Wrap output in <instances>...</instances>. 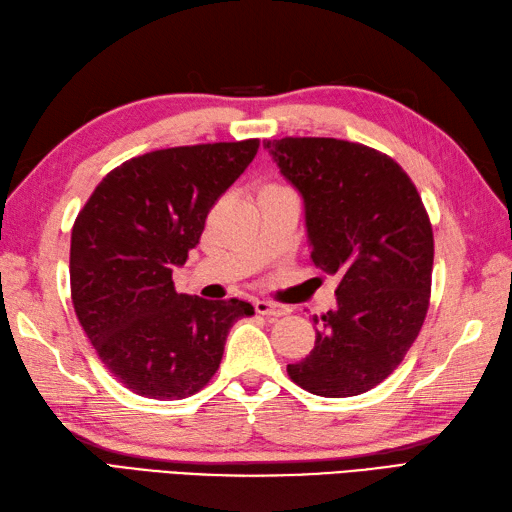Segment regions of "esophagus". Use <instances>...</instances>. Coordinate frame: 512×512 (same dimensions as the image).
<instances>
[{
  "mask_svg": "<svg viewBox=\"0 0 512 512\" xmlns=\"http://www.w3.org/2000/svg\"><path fill=\"white\" fill-rule=\"evenodd\" d=\"M255 310L261 316H268V318H279L285 316L290 312V307L285 305H277V303H270V301H255Z\"/></svg>",
  "mask_w": 512,
  "mask_h": 512,
  "instance_id": "1",
  "label": "esophagus"
}]
</instances>
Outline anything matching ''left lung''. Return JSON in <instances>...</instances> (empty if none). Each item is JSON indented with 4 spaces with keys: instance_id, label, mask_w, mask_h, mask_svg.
I'll list each match as a JSON object with an SVG mask.
<instances>
[{
    "instance_id": "8db88e82",
    "label": "left lung",
    "mask_w": 512,
    "mask_h": 512,
    "mask_svg": "<svg viewBox=\"0 0 512 512\" xmlns=\"http://www.w3.org/2000/svg\"><path fill=\"white\" fill-rule=\"evenodd\" d=\"M305 200L312 261L336 275V307L316 344L288 364L296 386L353 397L406 358L430 307L434 233L410 176L388 154L334 137L264 139Z\"/></svg>"
}]
</instances>
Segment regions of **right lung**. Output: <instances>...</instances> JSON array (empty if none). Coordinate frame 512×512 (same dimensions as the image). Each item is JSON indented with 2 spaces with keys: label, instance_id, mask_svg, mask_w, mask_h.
<instances>
[{
  "label": "right lung",
  "instance_id": "right-lung-1",
  "mask_svg": "<svg viewBox=\"0 0 512 512\" xmlns=\"http://www.w3.org/2000/svg\"><path fill=\"white\" fill-rule=\"evenodd\" d=\"M259 139L154 150L117 165L71 229V303L102 364L135 395L172 401L216 375L246 301L178 294L172 270L200 242L216 200Z\"/></svg>",
  "mask_w": 512,
  "mask_h": 512
}]
</instances>
